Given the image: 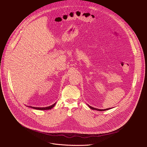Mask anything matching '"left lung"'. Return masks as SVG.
<instances>
[{"instance_id":"1","label":"left lung","mask_w":147,"mask_h":147,"mask_svg":"<svg viewBox=\"0 0 147 147\" xmlns=\"http://www.w3.org/2000/svg\"><path fill=\"white\" fill-rule=\"evenodd\" d=\"M88 106L89 107V108H90V109H92V110H96V111H107V110H108V109H111V108H108V109H96V108H93V107H91V106L88 105Z\"/></svg>"}]
</instances>
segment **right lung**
I'll return each mask as SVG.
<instances>
[{"mask_svg": "<svg viewBox=\"0 0 147 147\" xmlns=\"http://www.w3.org/2000/svg\"><path fill=\"white\" fill-rule=\"evenodd\" d=\"M56 102H55L54 104L52 105L49 106V107H45V108H39V107H30L31 108H33V109H37V110H41V111H44V110H49V109H51L52 108H53L55 105H56Z\"/></svg>", "mask_w": 147, "mask_h": 147, "instance_id": "add662e5", "label": "right lung"}]
</instances>
